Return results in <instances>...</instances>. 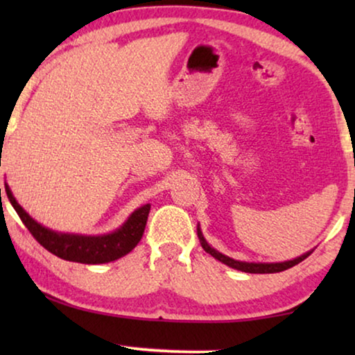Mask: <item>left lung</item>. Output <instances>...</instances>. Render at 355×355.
Returning <instances> with one entry per match:
<instances>
[{
	"label": "left lung",
	"mask_w": 355,
	"mask_h": 355,
	"mask_svg": "<svg viewBox=\"0 0 355 355\" xmlns=\"http://www.w3.org/2000/svg\"><path fill=\"white\" fill-rule=\"evenodd\" d=\"M197 236H198V239H200V244L207 254L215 257V259L220 260L221 263L231 266V268H234V270L244 271V273H279V271L293 268L294 265L300 263V261L305 260L310 254H312V250H309L300 257H295V259H293V260L276 261V263H261V261H257V263L255 261H241V260L231 259V257H227L225 254H221V252H218L216 249H213V247L205 241V237H203L200 225H197Z\"/></svg>",
	"instance_id": "1"
}]
</instances>
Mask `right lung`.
<instances>
[{"label": "right lung", "mask_w": 355, "mask_h": 355, "mask_svg": "<svg viewBox=\"0 0 355 355\" xmlns=\"http://www.w3.org/2000/svg\"><path fill=\"white\" fill-rule=\"evenodd\" d=\"M6 193L9 202L17 211L24 225L31 234L45 247L53 255L60 257L62 260L77 261V263L87 265H98L108 263L128 255L135 245L142 239L145 225L150 211V203L142 205L137 210L130 213V216L119 226L118 230L108 234L101 236H85V234H69V232H58L50 227H45L40 223H37L24 208L19 205L16 197L12 196L11 189L8 184Z\"/></svg>", "instance_id": "right-lung-1"}]
</instances>
